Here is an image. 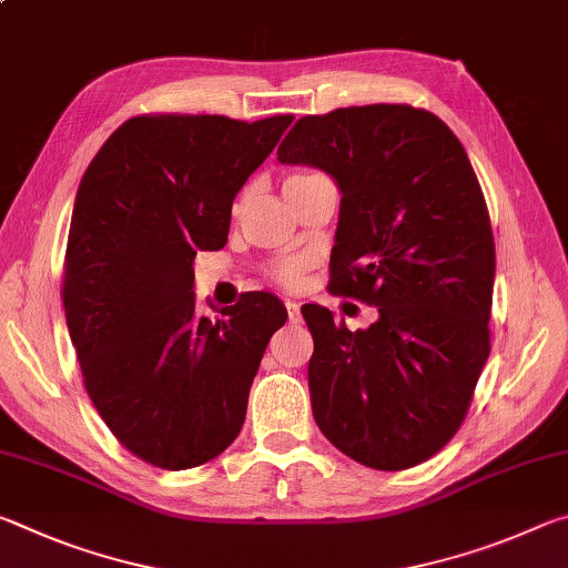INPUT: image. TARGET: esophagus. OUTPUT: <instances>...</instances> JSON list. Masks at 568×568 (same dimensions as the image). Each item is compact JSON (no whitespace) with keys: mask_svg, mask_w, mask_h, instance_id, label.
Wrapping results in <instances>:
<instances>
[{"mask_svg":"<svg viewBox=\"0 0 568 568\" xmlns=\"http://www.w3.org/2000/svg\"><path fill=\"white\" fill-rule=\"evenodd\" d=\"M285 307H287V315H291V321L301 318V305H297L295 301H291V297H285Z\"/></svg>","mask_w":568,"mask_h":568,"instance_id":"1","label":"esophagus"}]
</instances>
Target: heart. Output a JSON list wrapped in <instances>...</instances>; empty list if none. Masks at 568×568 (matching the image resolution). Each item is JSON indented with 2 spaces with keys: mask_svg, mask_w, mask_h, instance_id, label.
<instances>
[{
  "mask_svg": "<svg viewBox=\"0 0 568 568\" xmlns=\"http://www.w3.org/2000/svg\"><path fill=\"white\" fill-rule=\"evenodd\" d=\"M295 178H301V175H295ZM303 265H305L303 257H285V261H277L271 267V275L281 285L295 287L297 283H301V277H303Z\"/></svg>",
  "mask_w": 568,
  "mask_h": 568,
  "instance_id": "b5f03b06",
  "label": "heart"
}]
</instances>
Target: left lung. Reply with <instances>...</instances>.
<instances>
[{
  "mask_svg": "<svg viewBox=\"0 0 568 568\" xmlns=\"http://www.w3.org/2000/svg\"><path fill=\"white\" fill-rule=\"evenodd\" d=\"M277 160L335 180L331 291L378 307L365 331L301 307L315 423L363 466L423 464L454 438L491 351L496 250L466 150L434 112L365 104L297 120Z\"/></svg>",
  "mask_w": 568,
  "mask_h": 568,
  "instance_id": "8db88e82",
  "label": "left lung"
}]
</instances>
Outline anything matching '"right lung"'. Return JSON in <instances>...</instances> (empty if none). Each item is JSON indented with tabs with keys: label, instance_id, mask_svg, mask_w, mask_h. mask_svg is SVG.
Returning <instances> with one entry per match:
<instances>
[{
	"label": "right lung",
	"instance_id": "add662e5",
	"mask_svg": "<svg viewBox=\"0 0 568 568\" xmlns=\"http://www.w3.org/2000/svg\"><path fill=\"white\" fill-rule=\"evenodd\" d=\"M291 122L142 114L110 134L77 187L67 328L94 408L152 466L195 468L233 444L265 345L287 318L271 293L205 318L192 263L227 243L235 195Z\"/></svg>",
	"mask_w": 568,
	"mask_h": 568
}]
</instances>
